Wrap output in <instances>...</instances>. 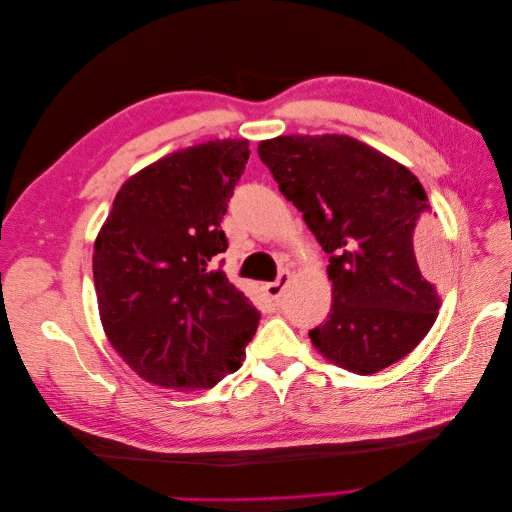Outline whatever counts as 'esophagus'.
I'll return each mask as SVG.
<instances>
[{"mask_svg": "<svg viewBox=\"0 0 512 512\" xmlns=\"http://www.w3.org/2000/svg\"><path fill=\"white\" fill-rule=\"evenodd\" d=\"M288 282H290V271H282L280 275H277V280L275 282H271V284H267L265 286V292H267V297L271 299V301H277L282 297V292H284V288L288 286Z\"/></svg>", "mask_w": 512, "mask_h": 512, "instance_id": "1", "label": "esophagus"}]
</instances>
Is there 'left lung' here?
<instances>
[{"label": "left lung", "instance_id": "1", "mask_svg": "<svg viewBox=\"0 0 512 512\" xmlns=\"http://www.w3.org/2000/svg\"><path fill=\"white\" fill-rule=\"evenodd\" d=\"M258 156L329 254L333 305L312 344L359 376L404 359L440 309L421 181L344 134L277 136Z\"/></svg>", "mask_w": 512, "mask_h": 512}]
</instances>
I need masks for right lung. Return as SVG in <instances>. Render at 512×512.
<instances>
[{
    "instance_id": "1",
    "label": "right lung",
    "mask_w": 512,
    "mask_h": 512,
    "mask_svg": "<svg viewBox=\"0 0 512 512\" xmlns=\"http://www.w3.org/2000/svg\"><path fill=\"white\" fill-rule=\"evenodd\" d=\"M247 158V141L230 138L168 153L121 185L96 239L108 342L166 389H211L241 367L258 329V309L213 265Z\"/></svg>"
}]
</instances>
